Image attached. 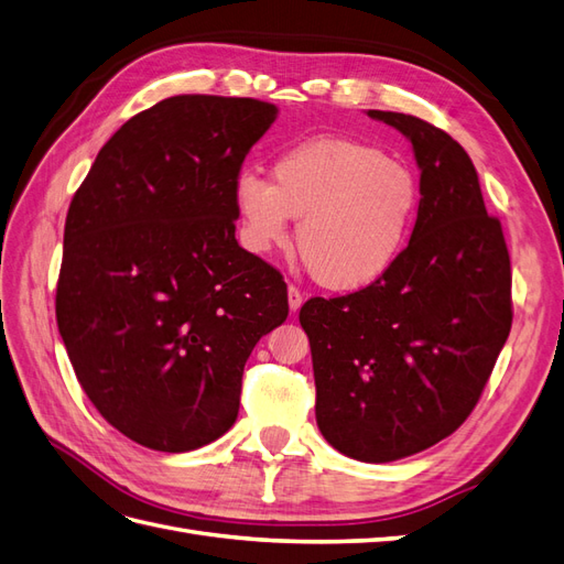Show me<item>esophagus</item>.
<instances>
[{
	"label": "esophagus",
	"mask_w": 564,
	"mask_h": 564,
	"mask_svg": "<svg viewBox=\"0 0 564 564\" xmlns=\"http://www.w3.org/2000/svg\"><path fill=\"white\" fill-rule=\"evenodd\" d=\"M286 294H289V308H292V311L296 313V311L301 308V305H303V294H301V289H299V286H294V284H289Z\"/></svg>",
	"instance_id": "esophagus-1"
}]
</instances>
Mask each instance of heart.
Returning <instances> with one entry per match:
<instances>
[{"mask_svg": "<svg viewBox=\"0 0 564 564\" xmlns=\"http://www.w3.org/2000/svg\"><path fill=\"white\" fill-rule=\"evenodd\" d=\"M232 199L242 242L253 253L284 245L289 218H299L301 259L313 280L334 292L381 282L412 242L421 214L412 169L377 145L340 135H313L282 150L272 183L242 172Z\"/></svg>", "mask_w": 564, "mask_h": 564, "instance_id": "1", "label": "heart"}]
</instances>
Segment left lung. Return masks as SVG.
Segmentation results:
<instances>
[{
    "label": "left lung",
    "mask_w": 564,
    "mask_h": 564,
    "mask_svg": "<svg viewBox=\"0 0 564 564\" xmlns=\"http://www.w3.org/2000/svg\"><path fill=\"white\" fill-rule=\"evenodd\" d=\"M414 148L421 214L388 275L360 292L311 299L315 416L334 449L386 464L433 447L480 400L513 324L510 256L480 181L447 131L369 110Z\"/></svg>",
    "instance_id": "8db88e82"
}]
</instances>
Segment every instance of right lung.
<instances>
[{
  "label": "right lung",
  "mask_w": 564,
  "mask_h": 564,
  "mask_svg": "<svg viewBox=\"0 0 564 564\" xmlns=\"http://www.w3.org/2000/svg\"><path fill=\"white\" fill-rule=\"evenodd\" d=\"M275 117L164 98L115 131L67 209L58 332L100 416L148 449L224 435L253 346L289 315L280 270L235 240L232 185Z\"/></svg>",
  "instance_id": "obj_1"
}]
</instances>
